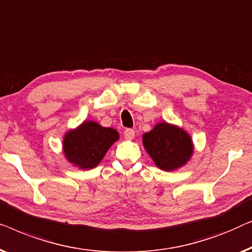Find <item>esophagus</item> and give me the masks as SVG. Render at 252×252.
<instances>
[{
    "mask_svg": "<svg viewBox=\"0 0 252 252\" xmlns=\"http://www.w3.org/2000/svg\"><path fill=\"white\" fill-rule=\"evenodd\" d=\"M125 138L126 139H127V140H131V139H133L134 138V130H132V129H126L125 130Z\"/></svg>",
    "mask_w": 252,
    "mask_h": 252,
    "instance_id": "34e87169",
    "label": "esophagus"
}]
</instances>
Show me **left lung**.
Here are the masks:
<instances>
[{
    "label": "left lung",
    "instance_id": "1",
    "mask_svg": "<svg viewBox=\"0 0 252 252\" xmlns=\"http://www.w3.org/2000/svg\"><path fill=\"white\" fill-rule=\"evenodd\" d=\"M143 145L155 165L163 171L180 169L193 157L194 144L186 130L165 121L143 134Z\"/></svg>",
    "mask_w": 252,
    "mask_h": 252
}]
</instances>
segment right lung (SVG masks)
I'll return each mask as SVG.
<instances>
[{
  "instance_id": "right-lung-1",
  "label": "right lung",
  "mask_w": 252,
  "mask_h": 252,
  "mask_svg": "<svg viewBox=\"0 0 252 252\" xmlns=\"http://www.w3.org/2000/svg\"><path fill=\"white\" fill-rule=\"evenodd\" d=\"M119 139L118 130L87 120L63 134V154L73 166L82 170L94 169Z\"/></svg>"
}]
</instances>
